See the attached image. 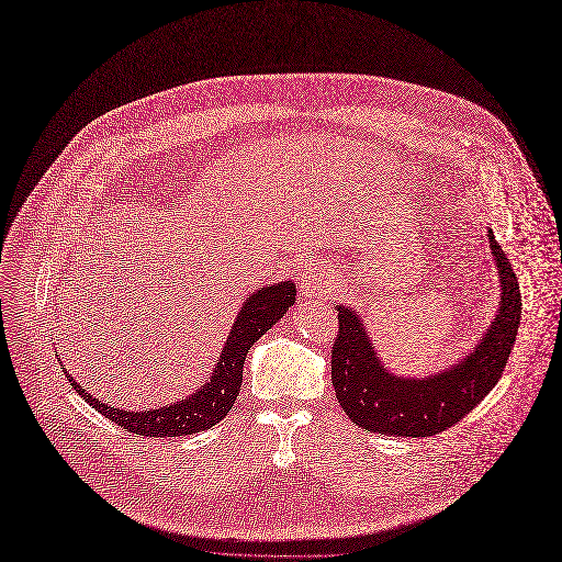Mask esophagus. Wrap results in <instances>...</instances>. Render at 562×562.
<instances>
[{
  "label": "esophagus",
  "instance_id": "34e87169",
  "mask_svg": "<svg viewBox=\"0 0 562 562\" xmlns=\"http://www.w3.org/2000/svg\"><path fill=\"white\" fill-rule=\"evenodd\" d=\"M300 289H302L304 297H308L313 302L327 300V295L334 293V280H331L329 271H325L323 267H308L300 276Z\"/></svg>",
  "mask_w": 562,
  "mask_h": 562
}]
</instances>
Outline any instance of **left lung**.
<instances>
[{"mask_svg": "<svg viewBox=\"0 0 562 562\" xmlns=\"http://www.w3.org/2000/svg\"><path fill=\"white\" fill-rule=\"evenodd\" d=\"M487 233L503 286L498 313L475 351L438 375L409 380L389 373L358 313L338 306L331 382L340 407L358 427L384 436H436L460 423L496 386L516 342L522 302L507 254L496 243L494 231Z\"/></svg>", "mask_w": 562, "mask_h": 562, "instance_id": "1", "label": "left lung"}]
</instances>
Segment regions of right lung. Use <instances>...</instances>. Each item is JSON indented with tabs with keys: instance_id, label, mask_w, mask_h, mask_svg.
I'll list each match as a JSON object with an SVG mask.
<instances>
[{
	"instance_id": "obj_1",
	"label": "right lung",
	"mask_w": 562,
	"mask_h": 562,
	"mask_svg": "<svg viewBox=\"0 0 562 562\" xmlns=\"http://www.w3.org/2000/svg\"><path fill=\"white\" fill-rule=\"evenodd\" d=\"M293 302H295L293 282H278L251 293L245 306L237 313V319L228 334V340L224 345L215 373L211 375V382H206L187 400L173 403L171 407L142 412V414L122 412V409L109 407L106 403L93 397L85 389H79V384L68 373L66 378L70 386L82 395L95 412H100L111 423L120 425L131 434L148 436V438L191 436L213 427L215 423L228 416L235 397L239 393V384H243V369H245L249 349L278 323V319L289 311V306H293Z\"/></svg>"
}]
</instances>
